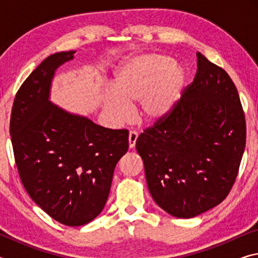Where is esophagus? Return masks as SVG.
<instances>
[{
	"instance_id": "1",
	"label": "esophagus",
	"mask_w": 258,
	"mask_h": 258,
	"mask_svg": "<svg viewBox=\"0 0 258 258\" xmlns=\"http://www.w3.org/2000/svg\"><path fill=\"white\" fill-rule=\"evenodd\" d=\"M138 140V133L134 132V131H131L128 134V147L130 149H133L135 147V143H137Z\"/></svg>"
}]
</instances>
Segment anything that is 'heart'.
<instances>
[{
  "mask_svg": "<svg viewBox=\"0 0 258 258\" xmlns=\"http://www.w3.org/2000/svg\"><path fill=\"white\" fill-rule=\"evenodd\" d=\"M186 82L185 71L164 54L147 53L121 62L113 74L112 90L102 97V107L112 120L123 121L128 104L139 103V115L148 124L164 121L175 110Z\"/></svg>",
  "mask_w": 258,
  "mask_h": 258,
  "instance_id": "obj_1",
  "label": "heart"
}]
</instances>
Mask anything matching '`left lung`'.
<instances>
[{"label":"left lung","mask_w":258,"mask_h":258,"mask_svg":"<svg viewBox=\"0 0 258 258\" xmlns=\"http://www.w3.org/2000/svg\"><path fill=\"white\" fill-rule=\"evenodd\" d=\"M246 146L238 91L224 69L197 52V74L168 118L137 140L152 199L192 218L225 199Z\"/></svg>","instance_id":"8db88e82"}]
</instances>
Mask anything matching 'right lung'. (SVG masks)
<instances>
[{
    "mask_svg": "<svg viewBox=\"0 0 258 258\" xmlns=\"http://www.w3.org/2000/svg\"><path fill=\"white\" fill-rule=\"evenodd\" d=\"M76 51L51 54L16 95L10 135L21 182L36 205L59 223L81 226L102 212L128 132L110 130L52 103L56 69Z\"/></svg>",
    "mask_w": 258,
    "mask_h": 258,
    "instance_id": "add662e5",
    "label": "right lung"
}]
</instances>
